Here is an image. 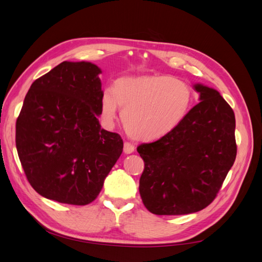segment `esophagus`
<instances>
[{
    "instance_id": "esophagus-1",
    "label": "esophagus",
    "mask_w": 262,
    "mask_h": 262,
    "mask_svg": "<svg viewBox=\"0 0 262 262\" xmlns=\"http://www.w3.org/2000/svg\"><path fill=\"white\" fill-rule=\"evenodd\" d=\"M134 145L133 144H131V143H129V142H124V144H123V152H124V154H131V153H133L134 152Z\"/></svg>"
}]
</instances>
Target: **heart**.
I'll return each instance as SVG.
<instances>
[{
  "label": "heart",
  "mask_w": 262,
  "mask_h": 262,
  "mask_svg": "<svg viewBox=\"0 0 262 262\" xmlns=\"http://www.w3.org/2000/svg\"><path fill=\"white\" fill-rule=\"evenodd\" d=\"M191 104V87L179 78L154 74L124 76L118 78L113 90L102 92L100 115L107 126H113L120 107L130 136L152 141L175 130Z\"/></svg>",
  "instance_id": "b5f03b06"
}]
</instances>
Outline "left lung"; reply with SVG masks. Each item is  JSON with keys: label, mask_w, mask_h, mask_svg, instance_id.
<instances>
[{"label": "left lung", "mask_w": 262, "mask_h": 262, "mask_svg": "<svg viewBox=\"0 0 262 262\" xmlns=\"http://www.w3.org/2000/svg\"><path fill=\"white\" fill-rule=\"evenodd\" d=\"M196 104L177 128L138 147L144 161L140 194L157 215L201 211L215 199L235 162V115L216 91L201 83Z\"/></svg>", "instance_id": "1"}]
</instances>
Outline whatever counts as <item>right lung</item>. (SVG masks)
<instances>
[{"mask_svg": "<svg viewBox=\"0 0 262 262\" xmlns=\"http://www.w3.org/2000/svg\"><path fill=\"white\" fill-rule=\"evenodd\" d=\"M100 68L64 61L39 77L16 121V148L36 191L61 203L85 205L99 194L123 141L101 129Z\"/></svg>", "mask_w": 262, "mask_h": 262, "instance_id": "right-lung-1", "label": "right lung"}]
</instances>
